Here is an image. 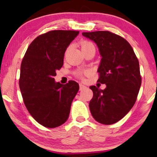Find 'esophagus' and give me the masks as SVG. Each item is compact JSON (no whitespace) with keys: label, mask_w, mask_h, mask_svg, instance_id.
I'll list each match as a JSON object with an SVG mask.
<instances>
[{"label":"esophagus","mask_w":157,"mask_h":157,"mask_svg":"<svg viewBox=\"0 0 157 157\" xmlns=\"http://www.w3.org/2000/svg\"><path fill=\"white\" fill-rule=\"evenodd\" d=\"M79 87H80L81 91H82V90L85 89L86 88V86H84L83 84H82V83H80V84H79Z\"/></svg>","instance_id":"obj_1"}]
</instances>
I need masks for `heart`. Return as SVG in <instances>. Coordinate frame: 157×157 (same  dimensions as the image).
<instances>
[{"label": "heart", "mask_w": 157, "mask_h": 157, "mask_svg": "<svg viewBox=\"0 0 157 157\" xmlns=\"http://www.w3.org/2000/svg\"><path fill=\"white\" fill-rule=\"evenodd\" d=\"M91 45H93L91 44V43H90V42H86V41H84L82 44V48H85V47H87V46H91ZM80 76H81V75H80Z\"/></svg>", "instance_id": "1"}]
</instances>
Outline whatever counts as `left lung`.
Returning <instances> with one entry per match:
<instances>
[{
  "mask_svg": "<svg viewBox=\"0 0 157 157\" xmlns=\"http://www.w3.org/2000/svg\"><path fill=\"white\" fill-rule=\"evenodd\" d=\"M93 40L101 57L98 81L105 89L90 86L93 98L89 102L92 117L101 124L117 123L127 114L136 102L141 84L139 63L127 40L109 31L82 33Z\"/></svg>",
  "mask_w": 157,
  "mask_h": 157,
  "instance_id": "1",
  "label": "left lung"
}]
</instances>
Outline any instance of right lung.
<instances>
[{"instance_id":"obj_1","label":"right lung","mask_w":157,"mask_h":157,"mask_svg":"<svg viewBox=\"0 0 157 157\" xmlns=\"http://www.w3.org/2000/svg\"><path fill=\"white\" fill-rule=\"evenodd\" d=\"M78 33L59 30L42 34L30 44L23 59L19 86L23 101L32 117L45 127H58L67 121L78 91L76 81L61 84L54 79L66 49Z\"/></svg>"}]
</instances>
